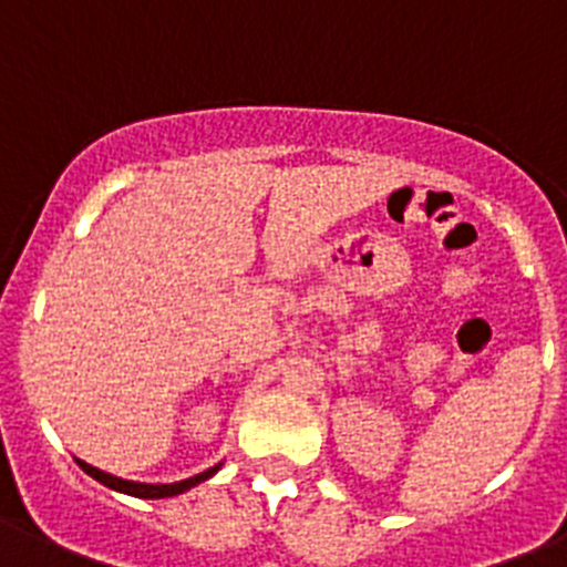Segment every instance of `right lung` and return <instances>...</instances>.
Returning <instances> with one entry per match:
<instances>
[{
	"mask_svg": "<svg viewBox=\"0 0 567 567\" xmlns=\"http://www.w3.org/2000/svg\"><path fill=\"white\" fill-rule=\"evenodd\" d=\"M78 464L83 467V473L92 475L94 481H100V484H105L109 489L114 492H125V495H134V498H173V495H182V492L193 489V486L204 484L206 478H212V475L218 473L220 464H215V467L204 470V473L193 475V478H184V481H176V484H140V481H125V478H116V475L111 473H103V470L92 467V464L81 462V458H75Z\"/></svg>",
	"mask_w": 567,
	"mask_h": 567,
	"instance_id": "add662e5",
	"label": "right lung"
}]
</instances>
